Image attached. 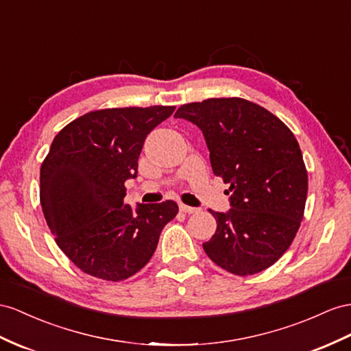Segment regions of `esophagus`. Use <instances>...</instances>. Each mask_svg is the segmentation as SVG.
<instances>
[{"label":"esophagus","mask_w":351,"mask_h":351,"mask_svg":"<svg viewBox=\"0 0 351 351\" xmlns=\"http://www.w3.org/2000/svg\"><path fill=\"white\" fill-rule=\"evenodd\" d=\"M179 210L184 212V213H197L199 209L197 208H191V206H186V204H179Z\"/></svg>","instance_id":"esophagus-1"}]
</instances>
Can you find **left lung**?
<instances>
[{"mask_svg":"<svg viewBox=\"0 0 351 351\" xmlns=\"http://www.w3.org/2000/svg\"><path fill=\"white\" fill-rule=\"evenodd\" d=\"M175 117L202 130L213 173L230 184L231 209H209L218 227L203 243L206 255L237 276L273 265L291 246L307 200V170L293 133L240 97L186 104Z\"/></svg>","mask_w":351,"mask_h":351,"instance_id":"obj_1","label":"left lung"}]
</instances>
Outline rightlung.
<instances>
[{"instance_id": "right-lung-1", "label": "right lung", "mask_w": 351, "mask_h": 351, "mask_svg": "<svg viewBox=\"0 0 351 351\" xmlns=\"http://www.w3.org/2000/svg\"><path fill=\"white\" fill-rule=\"evenodd\" d=\"M175 106L110 108L69 123L53 139L40 172L44 218L56 243L84 273L129 278L147 265L178 204L124 203L128 179L151 130Z\"/></svg>"}]
</instances>
